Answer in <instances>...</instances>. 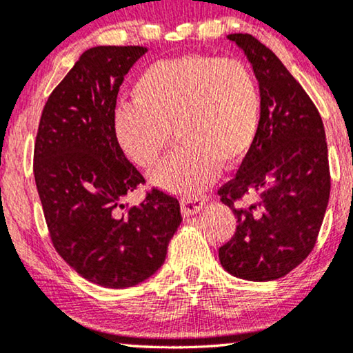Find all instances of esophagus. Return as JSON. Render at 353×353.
Returning a JSON list of instances; mask_svg holds the SVG:
<instances>
[{"label":"esophagus","mask_w":353,"mask_h":353,"mask_svg":"<svg viewBox=\"0 0 353 353\" xmlns=\"http://www.w3.org/2000/svg\"><path fill=\"white\" fill-rule=\"evenodd\" d=\"M205 206V199L201 196H189V199H184L181 201V211L184 216H192Z\"/></svg>","instance_id":"esophagus-1"}]
</instances>
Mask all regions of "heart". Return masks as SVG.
<instances>
[{"mask_svg": "<svg viewBox=\"0 0 353 353\" xmlns=\"http://www.w3.org/2000/svg\"><path fill=\"white\" fill-rule=\"evenodd\" d=\"M261 98L252 69L236 58L181 56L148 65L134 83V100L112 114L122 153L152 169L176 129L181 145L153 172L157 185L195 195L223 163L241 161L255 142Z\"/></svg>", "mask_w": 353, "mask_h": 353, "instance_id": "1", "label": "heart"}]
</instances>
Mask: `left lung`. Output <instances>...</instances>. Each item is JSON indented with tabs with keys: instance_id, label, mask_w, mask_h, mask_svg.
Segmentation results:
<instances>
[{
	"instance_id": "left-lung-1",
	"label": "left lung",
	"mask_w": 353,
	"mask_h": 353,
	"mask_svg": "<svg viewBox=\"0 0 353 353\" xmlns=\"http://www.w3.org/2000/svg\"><path fill=\"white\" fill-rule=\"evenodd\" d=\"M250 61L260 83V125L232 181L218 190L237 229L219 248L225 271L247 281H274L313 250L331 176L321 116L307 92L272 51L250 34L228 35ZM257 195L247 209L243 196Z\"/></svg>"
}]
</instances>
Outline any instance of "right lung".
I'll return each instance as SVG.
<instances>
[{"label":"right lung","instance_id":"obj_1","mask_svg":"<svg viewBox=\"0 0 353 353\" xmlns=\"http://www.w3.org/2000/svg\"><path fill=\"white\" fill-rule=\"evenodd\" d=\"M145 46L87 50L41 112L34 176L51 242L75 272L103 288H132L153 276L182 216L158 189L140 205L122 199L145 184L112 132L124 75Z\"/></svg>","mask_w":353,"mask_h":353}]
</instances>
